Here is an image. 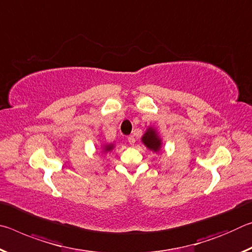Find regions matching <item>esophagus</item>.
<instances>
[{
	"mask_svg": "<svg viewBox=\"0 0 252 252\" xmlns=\"http://www.w3.org/2000/svg\"><path fill=\"white\" fill-rule=\"evenodd\" d=\"M127 142H129L131 146H134V143H135V139H134V136L133 135H130L129 138H127Z\"/></svg>",
	"mask_w": 252,
	"mask_h": 252,
	"instance_id": "1",
	"label": "esophagus"
}]
</instances>
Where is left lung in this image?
Masks as SVG:
<instances>
[{"label": "left lung", "instance_id": "obj_1", "mask_svg": "<svg viewBox=\"0 0 252 252\" xmlns=\"http://www.w3.org/2000/svg\"><path fill=\"white\" fill-rule=\"evenodd\" d=\"M141 142L146 146L149 150L156 153H159L162 150V138L159 132L155 126H148L146 132L141 136Z\"/></svg>", "mask_w": 252, "mask_h": 252}]
</instances>
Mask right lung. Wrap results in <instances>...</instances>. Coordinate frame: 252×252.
Masks as SVG:
<instances>
[{
	"mask_svg": "<svg viewBox=\"0 0 252 252\" xmlns=\"http://www.w3.org/2000/svg\"><path fill=\"white\" fill-rule=\"evenodd\" d=\"M114 148H116V144L114 143H102L100 146V150H101V153L106 155V153L112 152Z\"/></svg>",
	"mask_w": 252,
	"mask_h": 252,
	"instance_id": "add662e5",
	"label": "right lung"
}]
</instances>
